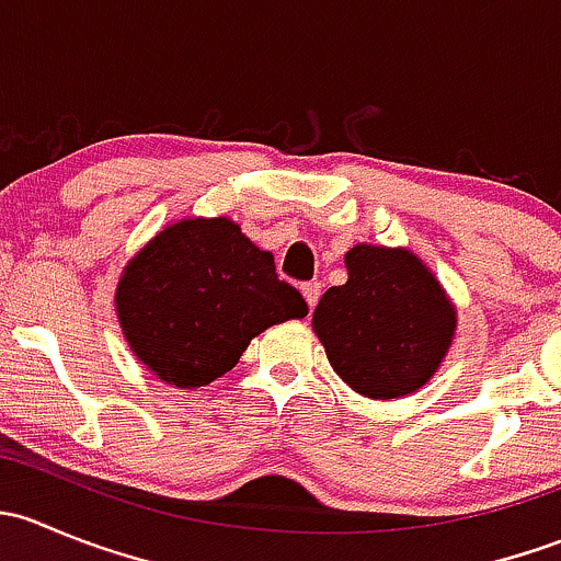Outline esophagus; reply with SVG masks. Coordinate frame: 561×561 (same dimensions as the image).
<instances>
[{"label": "esophagus", "instance_id": "1", "mask_svg": "<svg viewBox=\"0 0 561 561\" xmlns=\"http://www.w3.org/2000/svg\"><path fill=\"white\" fill-rule=\"evenodd\" d=\"M301 293H304V298H307L309 309H314V304L320 301V296H322V285L320 282H304Z\"/></svg>", "mask_w": 561, "mask_h": 561}]
</instances>
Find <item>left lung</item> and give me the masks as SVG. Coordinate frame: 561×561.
Wrapping results in <instances>:
<instances>
[{"mask_svg": "<svg viewBox=\"0 0 561 561\" xmlns=\"http://www.w3.org/2000/svg\"><path fill=\"white\" fill-rule=\"evenodd\" d=\"M344 285L314 309V331L333 371L369 399L421 388L443 364L456 312L426 265L404 249L353 247Z\"/></svg>", "mask_w": 561, "mask_h": 561, "instance_id": "obj_1", "label": "left lung"}]
</instances>
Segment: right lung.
<instances>
[{
  "instance_id": "1",
  "label": "right lung",
  "mask_w": 561,
  "mask_h": 561,
  "mask_svg": "<svg viewBox=\"0 0 561 561\" xmlns=\"http://www.w3.org/2000/svg\"><path fill=\"white\" fill-rule=\"evenodd\" d=\"M116 312L133 353L160 380L201 388L239 364L252 336L307 317L301 293L279 279L230 219H184L124 268Z\"/></svg>"
}]
</instances>
